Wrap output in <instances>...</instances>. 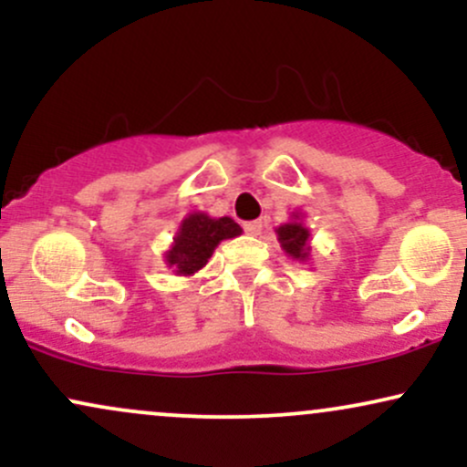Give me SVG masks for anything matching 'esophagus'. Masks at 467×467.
Masks as SVG:
<instances>
[{"instance_id": "esophagus-1", "label": "esophagus", "mask_w": 467, "mask_h": 467, "mask_svg": "<svg viewBox=\"0 0 467 467\" xmlns=\"http://www.w3.org/2000/svg\"><path fill=\"white\" fill-rule=\"evenodd\" d=\"M261 228H264V222H259V219H254V222H245L244 223V230L248 234H259Z\"/></svg>"}]
</instances>
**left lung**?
I'll use <instances>...</instances> for the list:
<instances>
[{
	"instance_id": "8db88e82",
	"label": "left lung",
	"mask_w": 467,
	"mask_h": 467,
	"mask_svg": "<svg viewBox=\"0 0 467 467\" xmlns=\"http://www.w3.org/2000/svg\"><path fill=\"white\" fill-rule=\"evenodd\" d=\"M278 233V241H281L283 250L287 252L289 256L294 259H305L307 256V239H309V230L303 226V223L292 222L285 223L276 230Z\"/></svg>"
}]
</instances>
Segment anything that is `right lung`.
<instances>
[{
    "instance_id": "obj_1",
    "label": "right lung",
    "mask_w": 467,
    "mask_h": 467,
    "mask_svg": "<svg viewBox=\"0 0 467 467\" xmlns=\"http://www.w3.org/2000/svg\"><path fill=\"white\" fill-rule=\"evenodd\" d=\"M237 234H241L239 223L230 217L211 219L203 213H192L182 222L175 245L166 254V261L178 275H192L206 265L219 241L233 239Z\"/></svg>"
}]
</instances>
